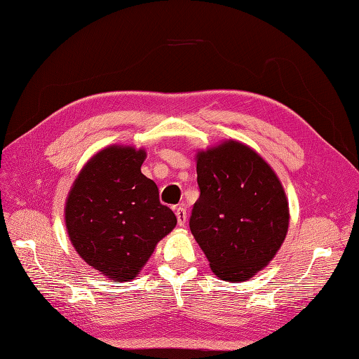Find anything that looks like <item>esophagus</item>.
Listing matches in <instances>:
<instances>
[{
    "mask_svg": "<svg viewBox=\"0 0 359 359\" xmlns=\"http://www.w3.org/2000/svg\"><path fill=\"white\" fill-rule=\"evenodd\" d=\"M176 217H177V223L180 224V226H185V223H187V210H185V208H182V206L177 208Z\"/></svg>",
    "mask_w": 359,
    "mask_h": 359,
    "instance_id": "34e87169",
    "label": "esophagus"
}]
</instances>
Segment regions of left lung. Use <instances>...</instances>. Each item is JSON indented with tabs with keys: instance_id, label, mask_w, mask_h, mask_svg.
<instances>
[{
	"instance_id": "left-lung-1",
	"label": "left lung",
	"mask_w": 359,
	"mask_h": 359,
	"mask_svg": "<svg viewBox=\"0 0 359 359\" xmlns=\"http://www.w3.org/2000/svg\"><path fill=\"white\" fill-rule=\"evenodd\" d=\"M200 197L189 229L212 272L245 281L268 264L286 238L289 205L271 166L237 140L197 153Z\"/></svg>"
}]
</instances>
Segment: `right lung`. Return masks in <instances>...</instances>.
Here are the masks:
<instances>
[{
  "label": "right lung",
  "instance_id": "add662e5",
  "mask_svg": "<svg viewBox=\"0 0 359 359\" xmlns=\"http://www.w3.org/2000/svg\"><path fill=\"white\" fill-rule=\"evenodd\" d=\"M145 149L111 145L78 174L65 202V226L82 260L104 277L130 281L177 223L140 166Z\"/></svg>",
  "mask_w": 359,
  "mask_h": 359
}]
</instances>
